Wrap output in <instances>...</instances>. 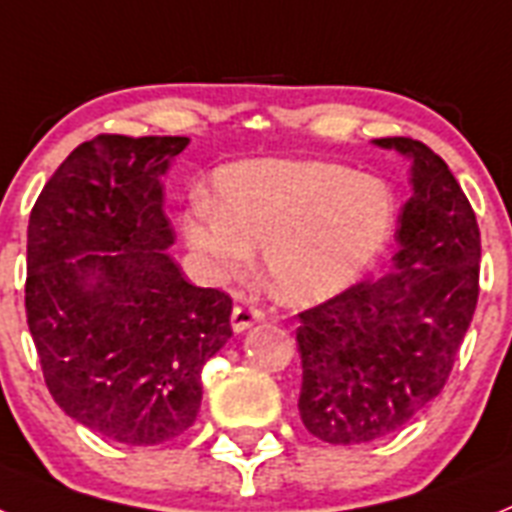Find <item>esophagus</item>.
<instances>
[{"label":"esophagus","mask_w":512,"mask_h":512,"mask_svg":"<svg viewBox=\"0 0 512 512\" xmlns=\"http://www.w3.org/2000/svg\"><path fill=\"white\" fill-rule=\"evenodd\" d=\"M260 320H263V309L255 307V304H249V302L236 304L234 312H231V328H234L236 333H242V330L252 328V325Z\"/></svg>","instance_id":"esophagus-1"}]
</instances>
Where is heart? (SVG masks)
<instances>
[{"mask_svg":"<svg viewBox=\"0 0 512 512\" xmlns=\"http://www.w3.org/2000/svg\"><path fill=\"white\" fill-rule=\"evenodd\" d=\"M395 200L377 176L328 161L234 163L218 171L216 203L195 197L184 242L216 273H239L263 247L273 294L317 302L349 289L385 249Z\"/></svg>","mask_w":512,"mask_h":512,"instance_id":"obj_1","label":"heart"}]
</instances>
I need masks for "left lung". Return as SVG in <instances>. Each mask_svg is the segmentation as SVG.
<instances>
[{
    "label": "left lung",
    "instance_id": "obj_1",
    "mask_svg": "<svg viewBox=\"0 0 512 512\" xmlns=\"http://www.w3.org/2000/svg\"><path fill=\"white\" fill-rule=\"evenodd\" d=\"M375 145L411 158L390 273L304 309L296 328L299 416L330 445L393 435L437 398L479 299L482 236L448 163L411 137Z\"/></svg>",
    "mask_w": 512,
    "mask_h": 512
}]
</instances>
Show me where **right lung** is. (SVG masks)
Listing matches in <instances>:
<instances>
[{"mask_svg":"<svg viewBox=\"0 0 512 512\" xmlns=\"http://www.w3.org/2000/svg\"><path fill=\"white\" fill-rule=\"evenodd\" d=\"M187 143L93 137L30 210L25 315L46 388L64 414L124 445L184 435L203 364L231 338V296L184 281L166 252L161 176Z\"/></svg>","mask_w":512,"mask_h":512,"instance_id":"1","label":"right lung"}]
</instances>
